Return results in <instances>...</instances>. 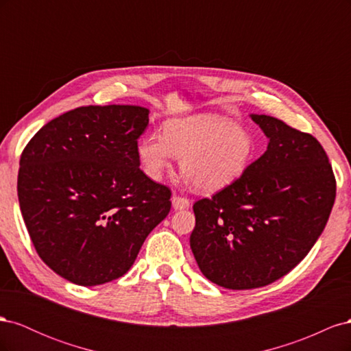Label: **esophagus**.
Here are the masks:
<instances>
[{"label":"esophagus","mask_w":351,"mask_h":351,"mask_svg":"<svg viewBox=\"0 0 351 351\" xmlns=\"http://www.w3.org/2000/svg\"><path fill=\"white\" fill-rule=\"evenodd\" d=\"M171 202H173V208H174L176 210L186 209V208H189V205H190L189 199H187V197H183V196H174Z\"/></svg>","instance_id":"34e87169"}]
</instances>
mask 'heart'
<instances>
[{"label": "heart", "mask_w": 351, "mask_h": 351, "mask_svg": "<svg viewBox=\"0 0 351 351\" xmlns=\"http://www.w3.org/2000/svg\"><path fill=\"white\" fill-rule=\"evenodd\" d=\"M256 145L249 130L215 114H196L165 121L162 134L147 133L137 143L143 171L161 180L180 158L183 173L208 192L224 189L247 171Z\"/></svg>", "instance_id": "heart-1"}]
</instances>
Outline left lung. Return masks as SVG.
Returning a JSON list of instances; mask_svg holds the SVG:
<instances>
[{
	"label": "left lung",
	"mask_w": 351,
	"mask_h": 351,
	"mask_svg": "<svg viewBox=\"0 0 351 351\" xmlns=\"http://www.w3.org/2000/svg\"><path fill=\"white\" fill-rule=\"evenodd\" d=\"M268 149L236 183L193 205L190 247L214 284L250 290L299 265L326 226L337 183L322 145L269 115L252 114Z\"/></svg>",
	"instance_id": "left-lung-1"
}]
</instances>
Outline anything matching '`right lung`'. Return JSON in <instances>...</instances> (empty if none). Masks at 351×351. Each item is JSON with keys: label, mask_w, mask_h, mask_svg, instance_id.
Segmentation results:
<instances>
[{"label": "right lung", "mask_w": 351, "mask_h": 351, "mask_svg": "<svg viewBox=\"0 0 351 351\" xmlns=\"http://www.w3.org/2000/svg\"><path fill=\"white\" fill-rule=\"evenodd\" d=\"M147 115L136 105L79 107L47 123L20 156L17 195L30 240L70 282L123 277L171 209V190L139 168Z\"/></svg>", "instance_id": "obj_1"}]
</instances>
